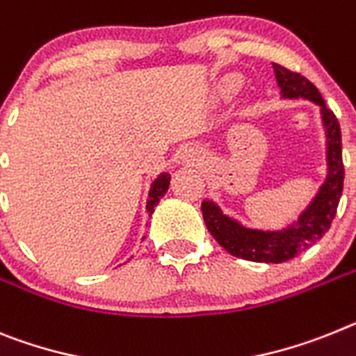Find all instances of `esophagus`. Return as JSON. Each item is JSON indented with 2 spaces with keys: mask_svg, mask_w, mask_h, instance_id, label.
<instances>
[{
  "mask_svg": "<svg viewBox=\"0 0 356 356\" xmlns=\"http://www.w3.org/2000/svg\"><path fill=\"white\" fill-rule=\"evenodd\" d=\"M196 156H198V151L194 147H187L184 151V160H187V162H193V160H196Z\"/></svg>",
  "mask_w": 356,
  "mask_h": 356,
  "instance_id": "esophagus-1",
  "label": "esophagus"
}]
</instances>
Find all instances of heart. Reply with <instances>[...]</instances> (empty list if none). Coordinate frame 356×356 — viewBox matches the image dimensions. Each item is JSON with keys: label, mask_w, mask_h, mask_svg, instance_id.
<instances>
[{"label": "heart", "mask_w": 356, "mask_h": 356, "mask_svg": "<svg viewBox=\"0 0 356 356\" xmlns=\"http://www.w3.org/2000/svg\"><path fill=\"white\" fill-rule=\"evenodd\" d=\"M241 86V77L238 74H232L229 77H225L223 81V91L225 93H234L238 91V88Z\"/></svg>", "instance_id": "1"}]
</instances>
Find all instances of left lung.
<instances>
[{
	"instance_id": "8db88e82",
	"label": "left lung",
	"mask_w": 356,
	"mask_h": 356,
	"mask_svg": "<svg viewBox=\"0 0 356 356\" xmlns=\"http://www.w3.org/2000/svg\"><path fill=\"white\" fill-rule=\"evenodd\" d=\"M273 74L277 86L281 88V99H305L321 108V124L326 138V178L312 202L297 216V220L290 221L281 229L247 227L232 216L225 214L214 200H203V220L212 238L229 254L254 263H282L315 245L327 232L335 218L344 185L342 138L339 120L333 111L326 108L318 90L306 77L293 74L275 63Z\"/></svg>"
}]
</instances>
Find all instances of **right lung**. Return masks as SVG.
<instances>
[{"label": "right lung", "mask_w": 356, "mask_h": 356, "mask_svg": "<svg viewBox=\"0 0 356 356\" xmlns=\"http://www.w3.org/2000/svg\"><path fill=\"white\" fill-rule=\"evenodd\" d=\"M169 181H171V175H169V172H162V175H158L156 180L151 184L147 203H145V211H147L149 218H151V214L154 212V207L158 205L160 198H163V194L169 189ZM142 239H145V236H142Z\"/></svg>", "instance_id": "add662e5"}]
</instances>
